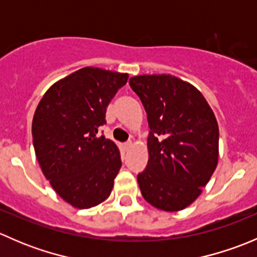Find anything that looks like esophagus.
I'll return each instance as SVG.
<instances>
[{"instance_id":"1","label":"esophagus","mask_w":257,"mask_h":257,"mask_svg":"<svg viewBox=\"0 0 257 257\" xmlns=\"http://www.w3.org/2000/svg\"><path fill=\"white\" fill-rule=\"evenodd\" d=\"M132 147H133V143H132V142H128V143H125V144H124V149H125L126 152H128V150L131 149Z\"/></svg>"}]
</instances>
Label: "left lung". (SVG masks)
<instances>
[{
  "label": "left lung",
  "instance_id": "left-lung-1",
  "mask_svg": "<svg viewBox=\"0 0 257 257\" xmlns=\"http://www.w3.org/2000/svg\"><path fill=\"white\" fill-rule=\"evenodd\" d=\"M149 124L147 168L139 173L142 195L150 205L179 211L196 200L219 159V125L210 105L190 83L172 74L129 79Z\"/></svg>",
  "mask_w": 257,
  "mask_h": 257
}]
</instances>
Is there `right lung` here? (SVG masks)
<instances>
[{
	"label": "right lung",
	"instance_id": "obj_1",
	"mask_svg": "<svg viewBox=\"0 0 257 257\" xmlns=\"http://www.w3.org/2000/svg\"><path fill=\"white\" fill-rule=\"evenodd\" d=\"M128 77L84 67L51 85L38 103L32 121L36 157L54 191L74 208L89 209L112 193L120 153L98 128L107 123L108 104Z\"/></svg>",
	"mask_w": 257,
	"mask_h": 257
}]
</instances>
